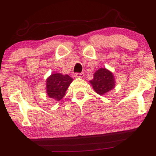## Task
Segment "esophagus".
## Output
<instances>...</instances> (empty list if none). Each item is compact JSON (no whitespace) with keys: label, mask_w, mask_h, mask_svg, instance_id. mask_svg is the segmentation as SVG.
I'll use <instances>...</instances> for the list:
<instances>
[{"label":"esophagus","mask_w":156,"mask_h":156,"mask_svg":"<svg viewBox=\"0 0 156 156\" xmlns=\"http://www.w3.org/2000/svg\"><path fill=\"white\" fill-rule=\"evenodd\" d=\"M74 75H75V78H83V75H84V74H83V73H75Z\"/></svg>","instance_id":"esophagus-1"}]
</instances>
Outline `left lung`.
<instances>
[{
	"label": "left lung",
	"instance_id": "left-lung-1",
	"mask_svg": "<svg viewBox=\"0 0 156 156\" xmlns=\"http://www.w3.org/2000/svg\"><path fill=\"white\" fill-rule=\"evenodd\" d=\"M93 75V79L90 83L99 95L104 96L115 87L114 75L107 69L100 68Z\"/></svg>",
	"mask_w": 156,
	"mask_h": 156
}]
</instances>
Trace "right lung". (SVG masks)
I'll return each mask as SVG.
<instances>
[{
	"label": "right lung",
	"instance_id": "add662e5",
	"mask_svg": "<svg viewBox=\"0 0 156 156\" xmlns=\"http://www.w3.org/2000/svg\"><path fill=\"white\" fill-rule=\"evenodd\" d=\"M73 81V78L68 75L52 74L46 80L47 95L52 99L60 101L65 96L66 91Z\"/></svg>",
	"mask_w": 156,
	"mask_h": 156
}]
</instances>
